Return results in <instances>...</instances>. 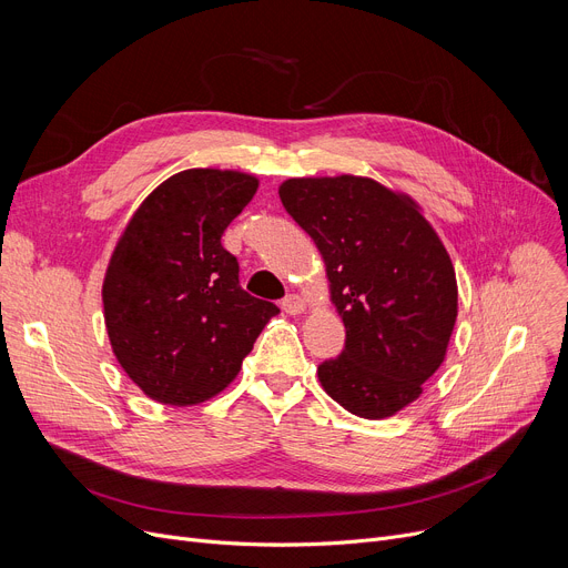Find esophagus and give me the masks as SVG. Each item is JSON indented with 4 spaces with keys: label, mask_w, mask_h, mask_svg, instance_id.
<instances>
[{
    "label": "esophagus",
    "mask_w": 568,
    "mask_h": 568,
    "mask_svg": "<svg viewBox=\"0 0 568 568\" xmlns=\"http://www.w3.org/2000/svg\"><path fill=\"white\" fill-rule=\"evenodd\" d=\"M281 306H283V311H285V313H290V315H300V313H304V311H306V302L302 300L300 294H290V296H285Z\"/></svg>",
    "instance_id": "34e87169"
}]
</instances>
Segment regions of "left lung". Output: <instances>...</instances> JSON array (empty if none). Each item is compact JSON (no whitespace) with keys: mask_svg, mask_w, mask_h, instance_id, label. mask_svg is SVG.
<instances>
[{"mask_svg":"<svg viewBox=\"0 0 568 568\" xmlns=\"http://www.w3.org/2000/svg\"><path fill=\"white\" fill-rule=\"evenodd\" d=\"M315 242L345 349L317 366L338 405L384 419L422 396L442 366L458 315L449 253L409 195L368 176H302L278 189Z\"/></svg>","mask_w":568,"mask_h":568,"instance_id":"8db88e82","label":"left lung"}]
</instances>
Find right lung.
<instances>
[{"instance_id":"right-lung-1","label":"right lung","mask_w":568,"mask_h":568,"mask_svg":"<svg viewBox=\"0 0 568 568\" xmlns=\"http://www.w3.org/2000/svg\"><path fill=\"white\" fill-rule=\"evenodd\" d=\"M255 191L246 172L184 170L144 197L119 236L103 281L105 329L152 400L186 407L221 394L278 313L242 290L221 244Z\"/></svg>"}]
</instances>
